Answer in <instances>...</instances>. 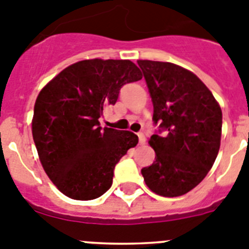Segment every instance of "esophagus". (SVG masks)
<instances>
[{
    "instance_id": "34e87169",
    "label": "esophagus",
    "mask_w": 249,
    "mask_h": 249,
    "mask_svg": "<svg viewBox=\"0 0 249 249\" xmlns=\"http://www.w3.org/2000/svg\"><path fill=\"white\" fill-rule=\"evenodd\" d=\"M138 137H139V144H140V145H144V144H145V142H146L145 135H144L142 133H139V134H138Z\"/></svg>"
}]
</instances>
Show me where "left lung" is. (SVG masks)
I'll use <instances>...</instances> for the list:
<instances>
[{
  "label": "left lung",
  "mask_w": 249,
  "mask_h": 249,
  "mask_svg": "<svg viewBox=\"0 0 249 249\" xmlns=\"http://www.w3.org/2000/svg\"><path fill=\"white\" fill-rule=\"evenodd\" d=\"M150 92L158 131L149 140L155 161L142 169L145 184L163 196L196 188L215 161L222 135V110L193 72L172 62L139 60Z\"/></svg>",
  "instance_id": "obj_1"
}]
</instances>
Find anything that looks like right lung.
<instances>
[{
	"mask_svg": "<svg viewBox=\"0 0 249 249\" xmlns=\"http://www.w3.org/2000/svg\"><path fill=\"white\" fill-rule=\"evenodd\" d=\"M142 77L130 60H84L70 65L38 94L32 137L40 161L57 189L91 200L110 189L114 169L138 144L131 131L101 127L104 107L120 89Z\"/></svg>",
	"mask_w": 249,
	"mask_h": 249,
	"instance_id": "add662e5",
	"label": "right lung"
}]
</instances>
